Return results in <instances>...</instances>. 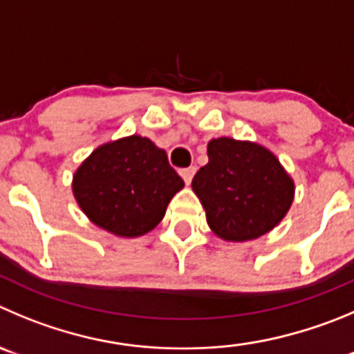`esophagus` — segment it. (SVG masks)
I'll use <instances>...</instances> for the list:
<instances>
[{"label":"esophagus","instance_id":"esophagus-1","mask_svg":"<svg viewBox=\"0 0 354 354\" xmlns=\"http://www.w3.org/2000/svg\"><path fill=\"white\" fill-rule=\"evenodd\" d=\"M196 167H187V169H181L180 171V174H181V178H183V181L185 183H190V181H192V178H194V174H196Z\"/></svg>","mask_w":354,"mask_h":354}]
</instances>
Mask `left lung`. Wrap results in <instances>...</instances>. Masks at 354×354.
<instances>
[{
	"mask_svg": "<svg viewBox=\"0 0 354 354\" xmlns=\"http://www.w3.org/2000/svg\"><path fill=\"white\" fill-rule=\"evenodd\" d=\"M207 158L194 176L192 190L220 239H257L286 216L295 183L269 148L222 136L207 143Z\"/></svg>",
	"mask_w": 354,
	"mask_h": 354,
	"instance_id": "1",
	"label": "left lung"
}]
</instances>
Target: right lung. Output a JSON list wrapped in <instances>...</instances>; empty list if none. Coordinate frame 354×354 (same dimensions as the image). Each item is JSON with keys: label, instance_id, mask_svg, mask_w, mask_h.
<instances>
[{"label": "right lung", "instance_id": "1", "mask_svg": "<svg viewBox=\"0 0 354 354\" xmlns=\"http://www.w3.org/2000/svg\"><path fill=\"white\" fill-rule=\"evenodd\" d=\"M85 216L118 237H140L160 223L183 180L148 138H120L95 148L73 174Z\"/></svg>", "mask_w": 354, "mask_h": 354}]
</instances>
